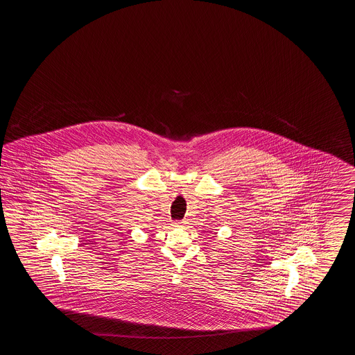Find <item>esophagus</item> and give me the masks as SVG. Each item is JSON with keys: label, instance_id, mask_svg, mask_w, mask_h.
<instances>
[{"label": "esophagus", "instance_id": "1", "mask_svg": "<svg viewBox=\"0 0 355 355\" xmlns=\"http://www.w3.org/2000/svg\"><path fill=\"white\" fill-rule=\"evenodd\" d=\"M173 225H174V227H182V226H183V222H181V221L174 222Z\"/></svg>", "mask_w": 355, "mask_h": 355}]
</instances>
